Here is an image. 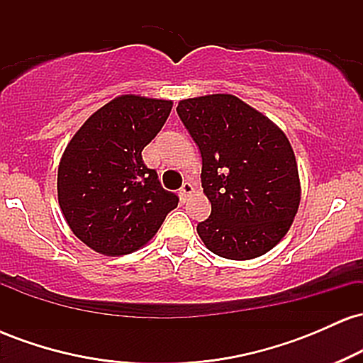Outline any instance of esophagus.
Here are the masks:
<instances>
[{
    "mask_svg": "<svg viewBox=\"0 0 363 363\" xmlns=\"http://www.w3.org/2000/svg\"><path fill=\"white\" fill-rule=\"evenodd\" d=\"M191 193H193V184H191V182H184L181 189H179V198H181V201L186 203V199L189 198Z\"/></svg>",
    "mask_w": 363,
    "mask_h": 363,
    "instance_id": "obj_1",
    "label": "esophagus"
}]
</instances>
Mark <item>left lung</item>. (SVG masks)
I'll return each instance as SVG.
<instances>
[{
    "label": "left lung",
    "instance_id": "left-lung-1",
    "mask_svg": "<svg viewBox=\"0 0 363 363\" xmlns=\"http://www.w3.org/2000/svg\"><path fill=\"white\" fill-rule=\"evenodd\" d=\"M177 114L201 153V186L211 203L198 235L227 259L272 251L301 203L297 162L285 133L228 94L186 99Z\"/></svg>",
    "mask_w": 363,
    "mask_h": 363
}]
</instances>
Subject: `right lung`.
Masks as SVG:
<instances>
[{"label":"right lung","instance_id":"obj_1","mask_svg":"<svg viewBox=\"0 0 363 363\" xmlns=\"http://www.w3.org/2000/svg\"><path fill=\"white\" fill-rule=\"evenodd\" d=\"M170 109V101L121 95L94 112L62 153L61 211L73 234L94 251H136L177 206V196L162 187L141 158Z\"/></svg>","mask_w":363,"mask_h":363}]
</instances>
